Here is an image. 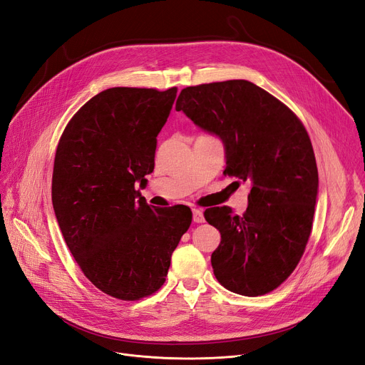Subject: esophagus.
Returning <instances> with one entry per match:
<instances>
[{
	"label": "esophagus",
	"instance_id": "obj_1",
	"mask_svg": "<svg viewBox=\"0 0 365 365\" xmlns=\"http://www.w3.org/2000/svg\"><path fill=\"white\" fill-rule=\"evenodd\" d=\"M192 219H194L195 224H202V222H204L202 212L200 209H192Z\"/></svg>",
	"mask_w": 365,
	"mask_h": 365
}]
</instances>
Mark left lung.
I'll list each match as a JSON object with an SVG mask.
<instances>
[{
  "label": "left lung",
  "mask_w": 365,
  "mask_h": 365,
  "mask_svg": "<svg viewBox=\"0 0 365 365\" xmlns=\"http://www.w3.org/2000/svg\"><path fill=\"white\" fill-rule=\"evenodd\" d=\"M178 112L224 143L228 176L250 183L247 209L204 212L219 230L212 267L222 287L258 297L295 270L312 231L318 167L304 125L262 88L227 81L182 89Z\"/></svg>",
  "instance_id": "obj_1"
}]
</instances>
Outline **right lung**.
Listing matches in <instances>:
<instances>
[{
  "label": "right lung",
  "instance_id": "right-lung-1",
  "mask_svg": "<svg viewBox=\"0 0 365 365\" xmlns=\"http://www.w3.org/2000/svg\"><path fill=\"white\" fill-rule=\"evenodd\" d=\"M178 88H110L66 126L55 155L53 210L83 274L107 295L135 301L160 289L192 222L186 205L153 209L141 197L156 137Z\"/></svg>",
  "mask_w": 365,
  "mask_h": 365
}]
</instances>
